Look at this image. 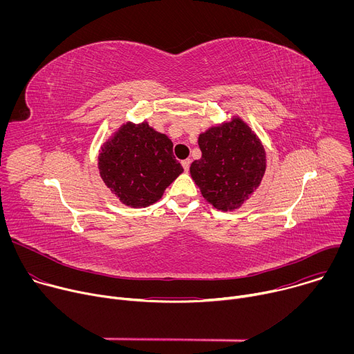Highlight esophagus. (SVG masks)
Segmentation results:
<instances>
[{
    "instance_id": "34e87169",
    "label": "esophagus",
    "mask_w": 354,
    "mask_h": 354,
    "mask_svg": "<svg viewBox=\"0 0 354 354\" xmlns=\"http://www.w3.org/2000/svg\"><path fill=\"white\" fill-rule=\"evenodd\" d=\"M190 160H185V161H182V167H183V169H185V172H187L189 171V168H190Z\"/></svg>"
}]
</instances>
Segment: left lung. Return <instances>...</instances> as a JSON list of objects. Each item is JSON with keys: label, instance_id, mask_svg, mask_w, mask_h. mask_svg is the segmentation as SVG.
Returning <instances> with one entry per match:
<instances>
[{"label": "left lung", "instance_id": "left-lung-1", "mask_svg": "<svg viewBox=\"0 0 354 354\" xmlns=\"http://www.w3.org/2000/svg\"><path fill=\"white\" fill-rule=\"evenodd\" d=\"M201 158L190 165V175L201 194L216 209L241 207L262 182L266 153L257 134L239 118L198 136Z\"/></svg>", "mask_w": 354, "mask_h": 354}]
</instances>
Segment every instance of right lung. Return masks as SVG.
Listing matches in <instances>:
<instances>
[{"instance_id": "obj_1", "label": "right lung", "mask_w": 354, "mask_h": 354, "mask_svg": "<svg viewBox=\"0 0 354 354\" xmlns=\"http://www.w3.org/2000/svg\"><path fill=\"white\" fill-rule=\"evenodd\" d=\"M172 141L147 122L126 123L102 147L100 178L123 205L140 209L158 201L183 172L172 153Z\"/></svg>"}]
</instances>
